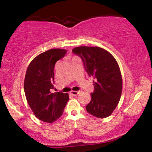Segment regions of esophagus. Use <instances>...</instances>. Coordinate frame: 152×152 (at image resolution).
<instances>
[{
  "mask_svg": "<svg viewBox=\"0 0 152 152\" xmlns=\"http://www.w3.org/2000/svg\"><path fill=\"white\" fill-rule=\"evenodd\" d=\"M80 91H72L70 92V94L72 95H73V96H77V95H78L80 94Z\"/></svg>",
  "mask_w": 152,
  "mask_h": 152,
  "instance_id": "1",
  "label": "esophagus"
}]
</instances>
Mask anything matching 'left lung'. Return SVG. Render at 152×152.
Instances as JSON below:
<instances>
[{
  "label": "left lung",
  "instance_id": "obj_1",
  "mask_svg": "<svg viewBox=\"0 0 152 152\" xmlns=\"http://www.w3.org/2000/svg\"><path fill=\"white\" fill-rule=\"evenodd\" d=\"M72 51L81 58L89 76L95 79L91 101L86 107L87 112L97 118L110 116L122 92V76L117 61L109 51L99 47L80 46Z\"/></svg>",
  "mask_w": 152,
  "mask_h": 152
}]
</instances>
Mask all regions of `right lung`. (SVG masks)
Segmentation results:
<instances>
[{
  "label": "right lung",
  "mask_w": 152,
  "mask_h": 152,
  "mask_svg": "<svg viewBox=\"0 0 152 152\" xmlns=\"http://www.w3.org/2000/svg\"><path fill=\"white\" fill-rule=\"evenodd\" d=\"M66 52L63 49H51L36 56L27 69L25 96L33 114L43 122L51 123L59 119L69 100L68 93L51 92L53 89L55 64Z\"/></svg>",
  "instance_id": "right-lung-1"
}]
</instances>
